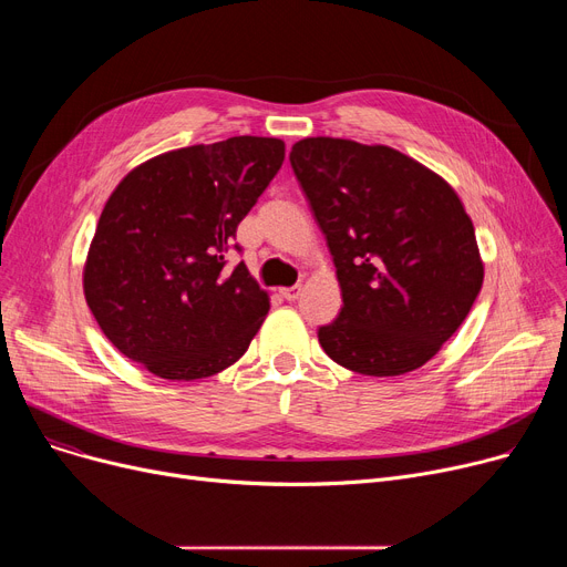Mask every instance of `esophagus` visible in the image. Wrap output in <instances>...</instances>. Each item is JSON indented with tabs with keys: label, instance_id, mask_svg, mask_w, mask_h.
<instances>
[{
	"label": "esophagus",
	"instance_id": "esophagus-1",
	"mask_svg": "<svg viewBox=\"0 0 567 567\" xmlns=\"http://www.w3.org/2000/svg\"><path fill=\"white\" fill-rule=\"evenodd\" d=\"M301 285H293V287H285V289H280V296L285 301H296L301 296Z\"/></svg>",
	"mask_w": 567,
	"mask_h": 567
}]
</instances>
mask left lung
<instances>
[{
	"label": "left lung",
	"mask_w": 567,
	"mask_h": 567,
	"mask_svg": "<svg viewBox=\"0 0 567 567\" xmlns=\"http://www.w3.org/2000/svg\"><path fill=\"white\" fill-rule=\"evenodd\" d=\"M289 161L342 289V310L319 326V344L368 377L425 365L483 287L460 197L441 176L381 144L308 137L291 146Z\"/></svg>",
	"instance_id": "1"
}]
</instances>
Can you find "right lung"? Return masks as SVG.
Here are the masks:
<instances>
[{"label":"right lung","instance_id":"1","mask_svg":"<svg viewBox=\"0 0 567 567\" xmlns=\"http://www.w3.org/2000/svg\"><path fill=\"white\" fill-rule=\"evenodd\" d=\"M282 161V140L244 135L156 156L116 186L89 248L84 296L126 359L193 381L246 353L268 296L244 261L225 268V252Z\"/></svg>","mask_w":567,"mask_h":567}]
</instances>
